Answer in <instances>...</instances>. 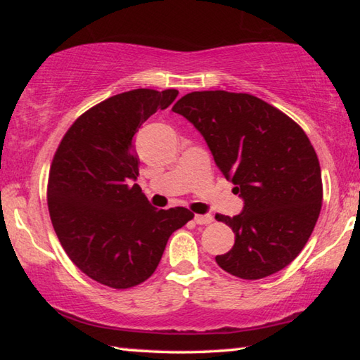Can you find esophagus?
I'll return each instance as SVG.
<instances>
[{
  "label": "esophagus",
  "instance_id": "obj_1",
  "mask_svg": "<svg viewBox=\"0 0 360 360\" xmlns=\"http://www.w3.org/2000/svg\"><path fill=\"white\" fill-rule=\"evenodd\" d=\"M193 221L197 222L198 225H206V224L212 222V216H210V214H197L193 217Z\"/></svg>",
  "mask_w": 360,
  "mask_h": 360
}]
</instances>
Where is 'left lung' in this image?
I'll use <instances>...</instances> for the list:
<instances>
[{
    "instance_id": "1",
    "label": "left lung",
    "mask_w": 360,
    "mask_h": 360,
    "mask_svg": "<svg viewBox=\"0 0 360 360\" xmlns=\"http://www.w3.org/2000/svg\"><path fill=\"white\" fill-rule=\"evenodd\" d=\"M173 111L202 133L222 174L245 200L238 216L216 214L235 233L217 265L241 279H262L294 260L313 233L322 206L318 155L289 115L249 94L205 90Z\"/></svg>"
}]
</instances>
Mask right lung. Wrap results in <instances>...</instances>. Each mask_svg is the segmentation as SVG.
Returning a JSON list of instances; mask_svg holds the SVG:
<instances>
[{
    "instance_id": "obj_1",
    "label": "right lung",
    "mask_w": 360,
    "mask_h": 360,
    "mask_svg": "<svg viewBox=\"0 0 360 360\" xmlns=\"http://www.w3.org/2000/svg\"><path fill=\"white\" fill-rule=\"evenodd\" d=\"M178 90L136 89L79 115L53 155L47 182L49 214L58 241L79 270L112 289L144 283L168 238L193 212L157 210L135 184L133 136Z\"/></svg>"
}]
</instances>
